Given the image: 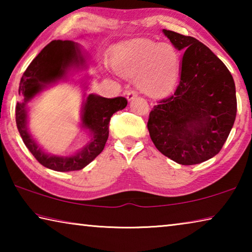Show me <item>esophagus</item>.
<instances>
[{
  "mask_svg": "<svg viewBox=\"0 0 252 252\" xmlns=\"http://www.w3.org/2000/svg\"><path fill=\"white\" fill-rule=\"evenodd\" d=\"M126 95L127 101H133L136 96H138V93L135 91H126Z\"/></svg>",
  "mask_w": 252,
  "mask_h": 252,
  "instance_id": "obj_1",
  "label": "esophagus"
}]
</instances>
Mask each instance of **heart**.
<instances>
[{
  "label": "heart",
  "instance_id": "b5f03b06",
  "mask_svg": "<svg viewBox=\"0 0 252 252\" xmlns=\"http://www.w3.org/2000/svg\"><path fill=\"white\" fill-rule=\"evenodd\" d=\"M113 66L125 76H136V85L144 94L160 96L176 84L181 67L178 49L170 42L139 39L118 51Z\"/></svg>",
  "mask_w": 252,
  "mask_h": 252
}]
</instances>
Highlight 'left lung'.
<instances>
[{
  "label": "left lung",
  "mask_w": 252,
  "mask_h": 252,
  "mask_svg": "<svg viewBox=\"0 0 252 252\" xmlns=\"http://www.w3.org/2000/svg\"><path fill=\"white\" fill-rule=\"evenodd\" d=\"M183 53L180 82L149 114L148 130L162 155L179 164L201 163L218 155L237 114L236 87L223 62L192 36L162 30Z\"/></svg>",
  "instance_id": "obj_1"
}]
</instances>
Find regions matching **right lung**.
I'll return each mask as SVG.
<instances>
[{
    "label": "right lung",
    "mask_w": 252,
    "mask_h": 252,
    "mask_svg": "<svg viewBox=\"0 0 252 252\" xmlns=\"http://www.w3.org/2000/svg\"><path fill=\"white\" fill-rule=\"evenodd\" d=\"M88 55L79 43L70 40H54L49 43L31 62L21 78L19 94L24 99L18 102L15 120L21 138L34 158L45 168L59 172L76 171L92 162L104 149L109 138L110 119L127 104L126 97L106 99L89 94L83 102L81 126L88 130L90 141L71 156H54L44 152L28 129V103L34 96L60 81H65L72 70L88 66Z\"/></svg>",
    "instance_id": "obj_1"
}]
</instances>
